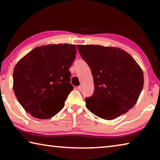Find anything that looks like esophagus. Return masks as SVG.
Listing matches in <instances>:
<instances>
[{
    "label": "esophagus",
    "mask_w": 160,
    "mask_h": 160,
    "mask_svg": "<svg viewBox=\"0 0 160 160\" xmlns=\"http://www.w3.org/2000/svg\"><path fill=\"white\" fill-rule=\"evenodd\" d=\"M78 90H79V91H81V90H82V86H81V85L78 86Z\"/></svg>",
    "instance_id": "esophagus-1"
}]
</instances>
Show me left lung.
Returning a JSON list of instances; mask_svg holds the SVG:
<instances>
[{"instance_id":"obj_1","label":"left lung","mask_w":160,"mask_h":160,"mask_svg":"<svg viewBox=\"0 0 160 160\" xmlns=\"http://www.w3.org/2000/svg\"><path fill=\"white\" fill-rule=\"evenodd\" d=\"M92 73L94 90L85 98L89 111L100 118L112 120L134 106L142 90L144 77L134 58L123 49L100 45H77ZM118 109L113 111L110 104Z\"/></svg>"}]
</instances>
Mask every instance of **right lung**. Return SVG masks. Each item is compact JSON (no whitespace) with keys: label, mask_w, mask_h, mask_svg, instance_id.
Segmentation results:
<instances>
[{"label":"right lung","mask_w":160,"mask_h":160,"mask_svg":"<svg viewBox=\"0 0 160 160\" xmlns=\"http://www.w3.org/2000/svg\"><path fill=\"white\" fill-rule=\"evenodd\" d=\"M75 54L74 44H48L34 48L16 64L13 90L31 116L48 119L63 109L73 89L69 68Z\"/></svg>","instance_id":"obj_1"}]
</instances>
